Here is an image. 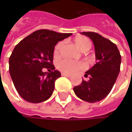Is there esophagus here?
<instances>
[{"mask_svg": "<svg viewBox=\"0 0 132 132\" xmlns=\"http://www.w3.org/2000/svg\"><path fill=\"white\" fill-rule=\"evenodd\" d=\"M62 76H65V77H68V78H70V75H68V74L62 73Z\"/></svg>", "mask_w": 132, "mask_h": 132, "instance_id": "esophagus-1", "label": "esophagus"}]
</instances>
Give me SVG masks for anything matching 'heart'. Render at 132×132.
I'll return each instance as SVG.
<instances>
[{
    "instance_id": "heart-1",
    "label": "heart",
    "mask_w": 132,
    "mask_h": 132,
    "mask_svg": "<svg viewBox=\"0 0 132 132\" xmlns=\"http://www.w3.org/2000/svg\"><path fill=\"white\" fill-rule=\"evenodd\" d=\"M75 43L77 45V47L82 51H88L91 43L88 39L84 37H78L75 39ZM62 43L60 42L56 44V45L54 48V55H57L59 52V50L61 48ZM56 67L58 70L63 72L64 73L73 74L76 73L77 71L83 70L86 69L87 66L84 62H71L67 59H62L59 61L56 64Z\"/></svg>"
}]
</instances>
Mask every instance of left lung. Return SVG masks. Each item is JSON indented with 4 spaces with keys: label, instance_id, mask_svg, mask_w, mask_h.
I'll return each mask as SVG.
<instances>
[{
    "label": "left lung",
    "instance_id": "obj_1",
    "mask_svg": "<svg viewBox=\"0 0 132 132\" xmlns=\"http://www.w3.org/2000/svg\"><path fill=\"white\" fill-rule=\"evenodd\" d=\"M81 34L93 40L97 62L84 75L89 76V81L82 80L73 91L80 99L95 103L105 98L112 90L119 74L121 56L116 45L108 39L95 32Z\"/></svg>",
    "mask_w": 132,
    "mask_h": 132
}]
</instances>
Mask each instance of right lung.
<instances>
[{"instance_id": "obj_1", "label": "right lung", "mask_w": 132, "mask_h": 132, "mask_svg": "<svg viewBox=\"0 0 132 132\" xmlns=\"http://www.w3.org/2000/svg\"><path fill=\"white\" fill-rule=\"evenodd\" d=\"M72 34L41 29L22 39L9 57V73L19 95L34 104L43 102L53 94L54 83L61 76L53 64V51L59 41ZM47 68L50 73L43 72Z\"/></svg>"}]
</instances>
